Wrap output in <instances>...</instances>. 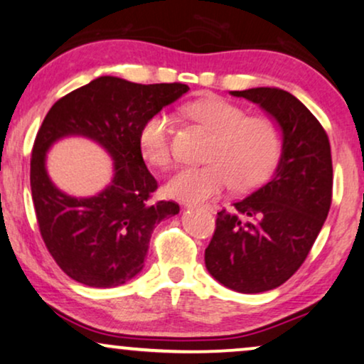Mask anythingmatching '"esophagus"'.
Instances as JSON below:
<instances>
[{
  "mask_svg": "<svg viewBox=\"0 0 364 364\" xmlns=\"http://www.w3.org/2000/svg\"><path fill=\"white\" fill-rule=\"evenodd\" d=\"M185 206H186V208H198V206H200V208H203V210L213 211V206H211V205H196V203H185Z\"/></svg>",
  "mask_w": 364,
  "mask_h": 364,
  "instance_id": "34e87169",
  "label": "esophagus"
}]
</instances>
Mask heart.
Masks as SVG:
<instances>
[{"label": "heart", "mask_w": 364, "mask_h": 364, "mask_svg": "<svg viewBox=\"0 0 364 364\" xmlns=\"http://www.w3.org/2000/svg\"><path fill=\"white\" fill-rule=\"evenodd\" d=\"M186 110L215 132V139L206 156L210 163L183 166L168 179L169 196L191 203L216 196L233 181L238 190H250L272 174L282 151V136L272 119L247 116L240 105L216 95L193 100ZM171 127L173 117L164 110L142 124L141 153L153 166H166L171 159Z\"/></svg>", "instance_id": "obj_1"}]
</instances>
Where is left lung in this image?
<instances>
[{
	"instance_id": "1",
	"label": "left lung",
	"mask_w": 364,
	"mask_h": 364,
	"mask_svg": "<svg viewBox=\"0 0 364 364\" xmlns=\"http://www.w3.org/2000/svg\"><path fill=\"white\" fill-rule=\"evenodd\" d=\"M230 94L274 119L282 132V151L269 183L233 203V211H218L205 265L225 287L259 294L297 272L328 218L331 146L319 121L289 92L255 87Z\"/></svg>"
}]
</instances>
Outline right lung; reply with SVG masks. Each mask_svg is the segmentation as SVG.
Listing matches in <instances>:
<instances>
[{"label":"right lung","instance_id":"add662e5","mask_svg":"<svg viewBox=\"0 0 364 364\" xmlns=\"http://www.w3.org/2000/svg\"><path fill=\"white\" fill-rule=\"evenodd\" d=\"M188 90L176 82L142 85L102 75L57 100L45 116L31 151V198L41 238L70 279L97 289L134 279L156 225L179 213L174 201L151 203L158 181L142 159L139 132ZM72 135L97 141L114 161L113 179L94 197L67 196L48 176V149Z\"/></svg>","mask_w":364,"mask_h":364}]
</instances>
